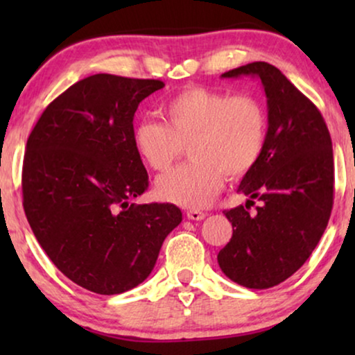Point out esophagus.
<instances>
[{"mask_svg": "<svg viewBox=\"0 0 355 355\" xmlns=\"http://www.w3.org/2000/svg\"><path fill=\"white\" fill-rule=\"evenodd\" d=\"M187 220H192V221H202L203 218L207 216V213H203L200 210H187L186 213Z\"/></svg>", "mask_w": 355, "mask_h": 355, "instance_id": "1", "label": "esophagus"}]
</instances>
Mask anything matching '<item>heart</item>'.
I'll use <instances>...</instances> for the list:
<instances>
[{
	"label": "heart",
	"instance_id": "obj_1",
	"mask_svg": "<svg viewBox=\"0 0 355 355\" xmlns=\"http://www.w3.org/2000/svg\"><path fill=\"white\" fill-rule=\"evenodd\" d=\"M164 123L144 119L134 147L155 171H166L189 145L191 163L158 179L163 200L186 208L207 207L225 178L241 179L259 162L266 139V111L250 95L231 96L207 87H187L162 106Z\"/></svg>",
	"mask_w": 355,
	"mask_h": 355
}]
</instances>
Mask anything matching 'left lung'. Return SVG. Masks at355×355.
I'll return each mask as SVG.
<instances>
[{
  "label": "left lung",
  "mask_w": 355,
  "mask_h": 355,
  "mask_svg": "<svg viewBox=\"0 0 355 355\" xmlns=\"http://www.w3.org/2000/svg\"><path fill=\"white\" fill-rule=\"evenodd\" d=\"M241 76L261 80L268 130L259 162L237 187L245 205L225 211L232 237L218 263L234 283L268 289L307 261L327 230L334 197L333 145L317 106L278 67L257 61L221 74ZM254 200L261 205L250 214Z\"/></svg>",
  "instance_id": "1"
}]
</instances>
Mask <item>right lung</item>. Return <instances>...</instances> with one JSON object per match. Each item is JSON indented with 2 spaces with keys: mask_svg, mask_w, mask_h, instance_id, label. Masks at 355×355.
<instances>
[{
  "mask_svg": "<svg viewBox=\"0 0 355 355\" xmlns=\"http://www.w3.org/2000/svg\"><path fill=\"white\" fill-rule=\"evenodd\" d=\"M162 80L95 74L51 101L28 135L22 198L38 244L62 275L113 295L152 273L182 221L173 203H129L148 187L134 147L139 103Z\"/></svg>",
  "mask_w": 355,
  "mask_h": 355,
  "instance_id": "add662e5",
  "label": "right lung"
}]
</instances>
